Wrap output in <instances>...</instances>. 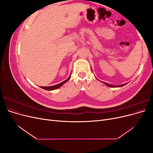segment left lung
<instances>
[{"label": "left lung", "mask_w": 153, "mask_h": 153, "mask_svg": "<svg viewBox=\"0 0 153 153\" xmlns=\"http://www.w3.org/2000/svg\"><path fill=\"white\" fill-rule=\"evenodd\" d=\"M103 83H104V84L106 85H107V86H108V87H123V86H124V85H125L126 84H122V85H111V84H108V83H106V82H102Z\"/></svg>", "instance_id": "obj_1"}]
</instances>
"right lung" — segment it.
Masks as SVG:
<instances>
[{
  "mask_svg": "<svg viewBox=\"0 0 153 153\" xmlns=\"http://www.w3.org/2000/svg\"><path fill=\"white\" fill-rule=\"evenodd\" d=\"M71 75H69V76L67 78L66 80H64V82L60 83V84H59L55 85H53V86H48V87H42V86H41L40 87L42 88V89H43L45 90H47V91H52V90H55V89H59V87H61L63 84H65V83H66L69 79H70Z\"/></svg>",
  "mask_w": 153,
  "mask_h": 153,
  "instance_id": "1",
  "label": "right lung"
}]
</instances>
